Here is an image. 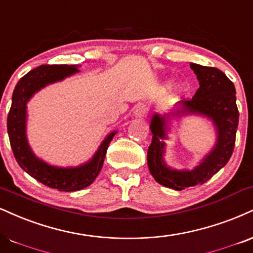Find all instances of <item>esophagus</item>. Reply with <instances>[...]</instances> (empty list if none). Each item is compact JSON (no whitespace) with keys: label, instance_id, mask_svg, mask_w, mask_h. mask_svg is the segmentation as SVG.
<instances>
[{"label":"esophagus","instance_id":"34e87169","mask_svg":"<svg viewBox=\"0 0 253 253\" xmlns=\"http://www.w3.org/2000/svg\"><path fill=\"white\" fill-rule=\"evenodd\" d=\"M133 114H134L136 118L145 117V115L147 114V107H146V105H144V103H139V105L135 106Z\"/></svg>","mask_w":253,"mask_h":253}]
</instances>
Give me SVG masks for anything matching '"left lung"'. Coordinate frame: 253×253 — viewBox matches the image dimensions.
<instances>
[{
  "label": "left lung",
  "mask_w": 253,
  "mask_h": 253,
  "mask_svg": "<svg viewBox=\"0 0 253 253\" xmlns=\"http://www.w3.org/2000/svg\"><path fill=\"white\" fill-rule=\"evenodd\" d=\"M197 75L199 88L192 99L181 100L175 108L164 115L153 114L150 128L153 136L147 152L151 174L164 186L181 191L205 184L230 160L236 142L239 112L236 103V88L223 72L214 67L190 63ZM203 115L211 120L217 132V141L211 152L193 170H173L163 161L167 130L172 117Z\"/></svg>",
  "instance_id": "left-lung-1"
}]
</instances>
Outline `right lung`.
<instances>
[{"mask_svg":"<svg viewBox=\"0 0 253 253\" xmlns=\"http://www.w3.org/2000/svg\"><path fill=\"white\" fill-rule=\"evenodd\" d=\"M80 72L74 65H42L27 73L15 86L7 128L11 150L21 169L45 185L63 192H73L89 186L101 171L106 152L115 133L106 136L92 159L77 167L51 166L33 153L27 140V102L41 88Z\"/></svg>","mask_w":253,"mask_h":253,"instance_id":"add662e5","label":"right lung"}]
</instances>
